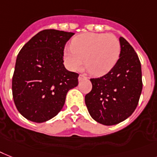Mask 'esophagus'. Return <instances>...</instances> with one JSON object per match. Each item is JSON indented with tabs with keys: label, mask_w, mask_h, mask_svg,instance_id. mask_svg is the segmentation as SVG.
<instances>
[{
	"label": "esophagus",
	"mask_w": 157,
	"mask_h": 157,
	"mask_svg": "<svg viewBox=\"0 0 157 157\" xmlns=\"http://www.w3.org/2000/svg\"><path fill=\"white\" fill-rule=\"evenodd\" d=\"M86 79H87V77L84 76V75H80L78 77V81H84V80H86Z\"/></svg>",
	"instance_id": "34e87169"
}]
</instances>
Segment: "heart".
I'll list each match as a JSON object with an SVG mask.
<instances>
[{"mask_svg":"<svg viewBox=\"0 0 157 157\" xmlns=\"http://www.w3.org/2000/svg\"><path fill=\"white\" fill-rule=\"evenodd\" d=\"M121 43L113 34L86 33L76 37L63 51L66 67L72 71L81 69L84 65L93 75L109 72L118 62Z\"/></svg>","mask_w":157,"mask_h":157,"instance_id":"obj_1","label":"heart"}]
</instances>
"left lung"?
<instances>
[{
	"label": "left lung",
	"mask_w": 157,
	"mask_h": 157,
	"mask_svg": "<svg viewBox=\"0 0 157 157\" xmlns=\"http://www.w3.org/2000/svg\"><path fill=\"white\" fill-rule=\"evenodd\" d=\"M121 53L118 62L108 73L90 79L93 88L85 97L88 111L94 120L112 126L133 114L142 92L141 63L134 48L119 38Z\"/></svg>",
	"instance_id": "1"
}]
</instances>
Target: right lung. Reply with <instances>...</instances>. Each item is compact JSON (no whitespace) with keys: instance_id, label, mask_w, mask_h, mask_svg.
I'll return each mask as SVG.
<instances>
[{"instance_id":"add662e5","label":"right lung","mask_w":157,"mask_h":157,"mask_svg":"<svg viewBox=\"0 0 157 157\" xmlns=\"http://www.w3.org/2000/svg\"><path fill=\"white\" fill-rule=\"evenodd\" d=\"M75 34L44 30L19 52L13 76L12 91L19 113L28 120L44 123L63 108L67 92L78 85L79 74L63 65V49Z\"/></svg>"}]
</instances>
